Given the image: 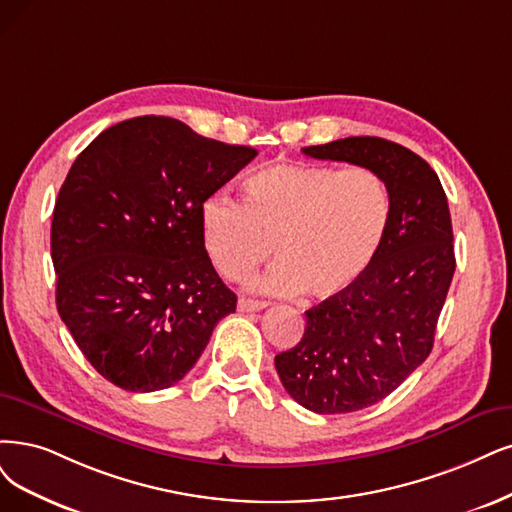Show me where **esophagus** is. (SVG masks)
<instances>
[{
    "label": "esophagus",
    "mask_w": 512,
    "mask_h": 512,
    "mask_svg": "<svg viewBox=\"0 0 512 512\" xmlns=\"http://www.w3.org/2000/svg\"><path fill=\"white\" fill-rule=\"evenodd\" d=\"M266 301H257V299H249V297H240L238 299V310L240 312H259L266 308Z\"/></svg>",
    "instance_id": "obj_1"
}]
</instances>
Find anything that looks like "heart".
Masks as SVG:
<instances>
[{"instance_id": "b5f03b06", "label": "heart", "mask_w": 512, "mask_h": 512, "mask_svg": "<svg viewBox=\"0 0 512 512\" xmlns=\"http://www.w3.org/2000/svg\"><path fill=\"white\" fill-rule=\"evenodd\" d=\"M242 196L202 202L204 249L230 280L249 276L276 251L280 263L257 282L274 295L346 293L380 257L392 223L390 187L369 166L270 164L242 181Z\"/></svg>"}]
</instances>
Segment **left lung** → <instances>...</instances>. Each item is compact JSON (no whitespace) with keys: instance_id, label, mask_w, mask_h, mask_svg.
Instances as JSON below:
<instances>
[{"instance_id":"left-lung-1","label":"left lung","mask_w":512,"mask_h":512,"mask_svg":"<svg viewBox=\"0 0 512 512\" xmlns=\"http://www.w3.org/2000/svg\"><path fill=\"white\" fill-rule=\"evenodd\" d=\"M301 151L369 166L392 194L390 232L371 270L308 310L301 342L274 358L301 407L350 413L386 399L428 358L456 272L451 215L437 173L399 143L348 137Z\"/></svg>"}]
</instances>
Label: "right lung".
Here are the masks:
<instances>
[{"mask_svg":"<svg viewBox=\"0 0 512 512\" xmlns=\"http://www.w3.org/2000/svg\"><path fill=\"white\" fill-rule=\"evenodd\" d=\"M255 156L143 116L103 130L75 158L52 213L56 310L107 382L170 388L236 312L204 249L200 206Z\"/></svg>","mask_w":512,"mask_h":512,"instance_id":"right-lung-1","label":"right lung"}]
</instances>
